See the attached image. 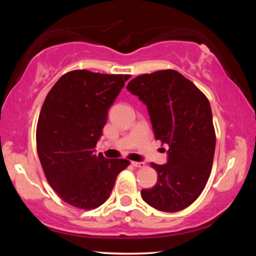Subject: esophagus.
<instances>
[{"label": "esophagus", "instance_id": "obj_1", "mask_svg": "<svg viewBox=\"0 0 256 256\" xmlns=\"http://www.w3.org/2000/svg\"><path fill=\"white\" fill-rule=\"evenodd\" d=\"M134 167L136 168H144V162H131Z\"/></svg>", "mask_w": 256, "mask_h": 256}]
</instances>
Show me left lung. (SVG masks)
Listing matches in <instances>:
<instances>
[{"instance_id":"8db88e82","label":"left lung","mask_w":256,"mask_h":256,"mask_svg":"<svg viewBox=\"0 0 256 256\" xmlns=\"http://www.w3.org/2000/svg\"><path fill=\"white\" fill-rule=\"evenodd\" d=\"M126 89L148 107L156 138L170 146L166 164L151 162L157 183L141 196L159 211L183 210L200 196L211 174L216 132L210 102L175 70L141 74Z\"/></svg>"}]
</instances>
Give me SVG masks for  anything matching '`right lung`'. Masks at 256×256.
<instances>
[{"mask_svg":"<svg viewBox=\"0 0 256 256\" xmlns=\"http://www.w3.org/2000/svg\"><path fill=\"white\" fill-rule=\"evenodd\" d=\"M131 76L66 73L42 104L36 130L42 170L56 194L78 209L102 206L130 162L94 154L108 110Z\"/></svg>","mask_w":256,"mask_h":256,"instance_id":"right-lung-1","label":"right lung"}]
</instances>
